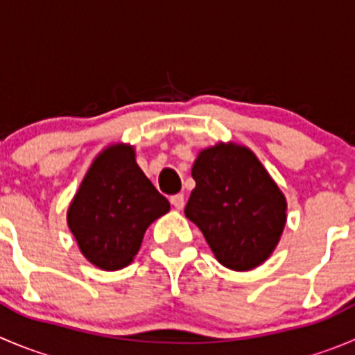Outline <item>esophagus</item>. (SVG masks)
<instances>
[{"mask_svg": "<svg viewBox=\"0 0 355 355\" xmlns=\"http://www.w3.org/2000/svg\"><path fill=\"white\" fill-rule=\"evenodd\" d=\"M171 204L174 205V209L181 211L184 207V195L183 193H178V195H172L171 197Z\"/></svg>", "mask_w": 355, "mask_h": 355, "instance_id": "34e87169", "label": "esophagus"}]
</instances>
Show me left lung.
<instances>
[{"label": "left lung", "instance_id": "1", "mask_svg": "<svg viewBox=\"0 0 355 355\" xmlns=\"http://www.w3.org/2000/svg\"><path fill=\"white\" fill-rule=\"evenodd\" d=\"M184 214L226 268L248 272L275 251L288 219L284 193L248 146L218 143L198 151Z\"/></svg>", "mask_w": 355, "mask_h": 355}]
</instances>
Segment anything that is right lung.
Returning <instances> with one entry per match:
<instances>
[{
    "instance_id": "obj_1",
    "label": "right lung",
    "mask_w": 355,
    "mask_h": 355,
    "mask_svg": "<svg viewBox=\"0 0 355 355\" xmlns=\"http://www.w3.org/2000/svg\"><path fill=\"white\" fill-rule=\"evenodd\" d=\"M168 209L137 165L134 146L114 143L90 164L67 207V226L94 266L114 272L134 261L148 226Z\"/></svg>"
}]
</instances>
